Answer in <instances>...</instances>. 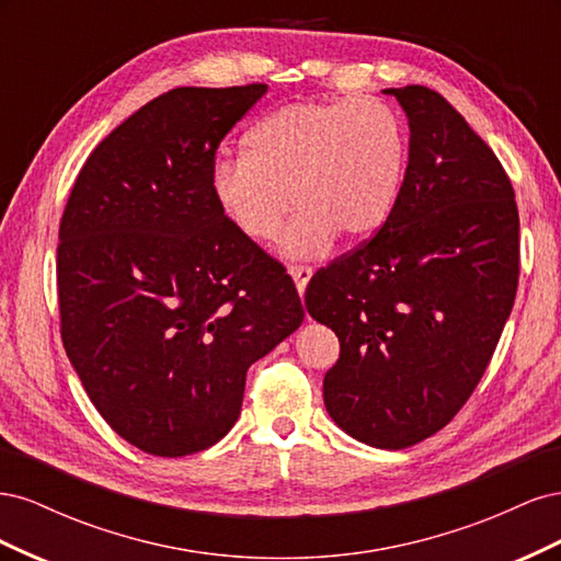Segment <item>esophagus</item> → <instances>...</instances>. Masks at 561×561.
Returning a JSON list of instances; mask_svg holds the SVG:
<instances>
[{"label":"esophagus","instance_id":"1","mask_svg":"<svg viewBox=\"0 0 561 561\" xmlns=\"http://www.w3.org/2000/svg\"><path fill=\"white\" fill-rule=\"evenodd\" d=\"M290 276L295 278V285H297L299 295H304V290H307V285H309L311 276H313V268L307 266V264H293L290 266Z\"/></svg>","mask_w":561,"mask_h":561}]
</instances>
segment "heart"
<instances>
[{
    "instance_id": "heart-1",
    "label": "heart",
    "mask_w": 561,
    "mask_h": 561,
    "mask_svg": "<svg viewBox=\"0 0 561 561\" xmlns=\"http://www.w3.org/2000/svg\"><path fill=\"white\" fill-rule=\"evenodd\" d=\"M404 128L377 98L301 100L264 116L243 138V159L213 168V196L245 239L313 257L336 231L363 241L393 210L404 173Z\"/></svg>"
}]
</instances>
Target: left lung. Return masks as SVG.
Here are the masks:
<instances>
[{
  "label": "left lung",
  "instance_id": "1",
  "mask_svg": "<svg viewBox=\"0 0 561 561\" xmlns=\"http://www.w3.org/2000/svg\"><path fill=\"white\" fill-rule=\"evenodd\" d=\"M386 93L412 133L398 201L304 301L339 336L322 381L336 426L404 449L447 426L496 351L517 295L519 213L501 161L443 95Z\"/></svg>",
  "mask_w": 561,
  "mask_h": 561
}]
</instances>
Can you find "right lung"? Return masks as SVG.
Here are the masks:
<instances>
[{
    "label": "right lung",
    "instance_id": "obj_1",
    "mask_svg": "<svg viewBox=\"0 0 561 561\" xmlns=\"http://www.w3.org/2000/svg\"><path fill=\"white\" fill-rule=\"evenodd\" d=\"M266 83L173 89L100 142L58 231L60 336L110 428L147 454L213 447L248 367L304 320L285 266L213 196L217 147Z\"/></svg>",
    "mask_w": 561,
    "mask_h": 561
}]
</instances>
